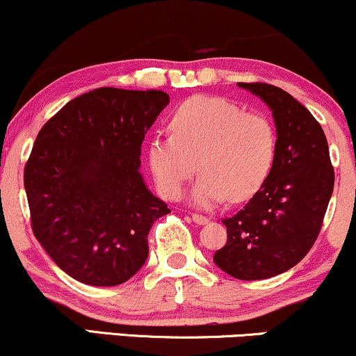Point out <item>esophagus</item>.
Returning a JSON list of instances; mask_svg holds the SVG:
<instances>
[{
  "instance_id": "esophagus-1",
  "label": "esophagus",
  "mask_w": 356,
  "mask_h": 356,
  "mask_svg": "<svg viewBox=\"0 0 356 356\" xmlns=\"http://www.w3.org/2000/svg\"><path fill=\"white\" fill-rule=\"evenodd\" d=\"M191 218H193V221H195L196 222V225H206V222H208L209 221V219L208 218H206V216H203V214H191Z\"/></svg>"
}]
</instances>
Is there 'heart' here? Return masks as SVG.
<instances>
[{
  "instance_id": "heart-1",
  "label": "heart",
  "mask_w": 356,
  "mask_h": 356,
  "mask_svg": "<svg viewBox=\"0 0 356 356\" xmlns=\"http://www.w3.org/2000/svg\"><path fill=\"white\" fill-rule=\"evenodd\" d=\"M170 129L171 134L156 135L148 145V163L165 198H179L196 161L203 175L190 198L200 208H213L226 198L232 203L252 198L269 178L277 135L262 113L198 95L179 105Z\"/></svg>"
}]
</instances>
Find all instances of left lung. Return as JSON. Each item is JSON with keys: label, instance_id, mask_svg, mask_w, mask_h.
I'll use <instances>...</instances> for the list:
<instances>
[{"label": "left lung", "instance_id": "left-lung-1", "mask_svg": "<svg viewBox=\"0 0 356 356\" xmlns=\"http://www.w3.org/2000/svg\"><path fill=\"white\" fill-rule=\"evenodd\" d=\"M270 108L277 153L269 178L234 216L222 219L227 241L213 261L241 280L292 269L317 239L335 173L322 127L291 94L270 84L238 82Z\"/></svg>", "mask_w": 356, "mask_h": 356}]
</instances>
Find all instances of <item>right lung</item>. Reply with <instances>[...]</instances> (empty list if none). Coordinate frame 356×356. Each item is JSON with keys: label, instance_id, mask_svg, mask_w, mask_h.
<instances>
[{"label": "right lung", "instance_id": "obj_1", "mask_svg": "<svg viewBox=\"0 0 356 356\" xmlns=\"http://www.w3.org/2000/svg\"><path fill=\"white\" fill-rule=\"evenodd\" d=\"M170 104L161 90L102 87L46 122L24 168L31 225L72 279L124 284L148 257V231L170 213L140 173L148 129Z\"/></svg>", "mask_w": 356, "mask_h": 356}]
</instances>
